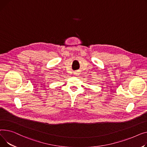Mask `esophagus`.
<instances>
[{
    "label": "esophagus",
    "instance_id": "1",
    "mask_svg": "<svg viewBox=\"0 0 147 147\" xmlns=\"http://www.w3.org/2000/svg\"><path fill=\"white\" fill-rule=\"evenodd\" d=\"M74 75H75V76H78V75H79V74H78V72H75V73H74Z\"/></svg>",
    "mask_w": 147,
    "mask_h": 147
}]
</instances>
